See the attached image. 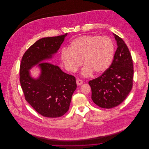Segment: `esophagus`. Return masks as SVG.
<instances>
[{
  "label": "esophagus",
  "mask_w": 149,
  "mask_h": 149,
  "mask_svg": "<svg viewBox=\"0 0 149 149\" xmlns=\"http://www.w3.org/2000/svg\"><path fill=\"white\" fill-rule=\"evenodd\" d=\"M76 83L78 85H82L83 84V81L81 80H80V79H77L76 80Z\"/></svg>",
  "instance_id": "34e87169"
}]
</instances>
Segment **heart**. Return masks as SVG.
Wrapping results in <instances>:
<instances>
[{"mask_svg":"<svg viewBox=\"0 0 149 149\" xmlns=\"http://www.w3.org/2000/svg\"><path fill=\"white\" fill-rule=\"evenodd\" d=\"M114 55L112 41L107 36L85 35L74 39L70 47L61 52V60L65 68L75 72L83 64L82 75L87 77L103 73L109 68Z\"/></svg>","mask_w":149,"mask_h":149,"instance_id":"b5f03b06","label":"heart"}]
</instances>
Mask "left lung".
<instances>
[{"mask_svg":"<svg viewBox=\"0 0 149 149\" xmlns=\"http://www.w3.org/2000/svg\"><path fill=\"white\" fill-rule=\"evenodd\" d=\"M118 47L109 68L89 81L92 99L98 106L111 108L121 104L130 92L133 81V61L124 41L113 33Z\"/></svg>","mask_w":149,"mask_h":149,"instance_id":"8db88e82","label":"left lung"}]
</instances>
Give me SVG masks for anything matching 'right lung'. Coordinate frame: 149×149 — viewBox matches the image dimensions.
<instances>
[{"label":"right lung","instance_id":"obj_1","mask_svg":"<svg viewBox=\"0 0 149 149\" xmlns=\"http://www.w3.org/2000/svg\"><path fill=\"white\" fill-rule=\"evenodd\" d=\"M67 34L38 40L22 58L20 83L25 99L38 113L47 118L64 115L69 108L77 88L73 76L64 73L58 66L46 62L57 53ZM36 65L41 71L37 79L31 77L29 71Z\"/></svg>","mask_w":149,"mask_h":149}]
</instances>
